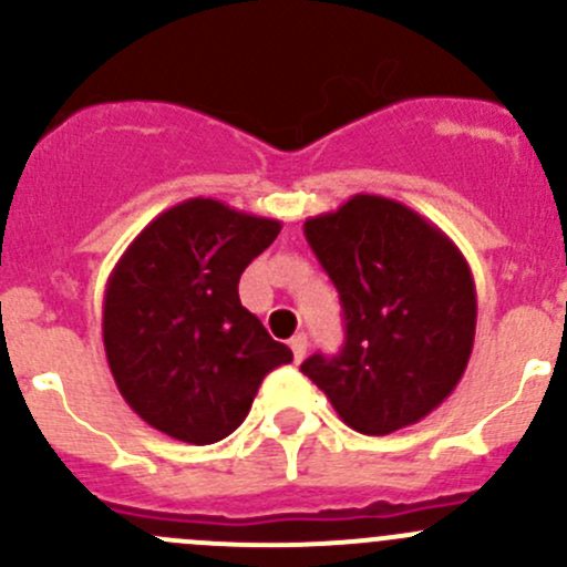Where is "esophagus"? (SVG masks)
I'll return each mask as SVG.
<instances>
[{
	"mask_svg": "<svg viewBox=\"0 0 567 567\" xmlns=\"http://www.w3.org/2000/svg\"><path fill=\"white\" fill-rule=\"evenodd\" d=\"M289 347H291V355H295V361H302V358H306V352H308L306 333H297L295 339L289 341Z\"/></svg>",
	"mask_w": 567,
	"mask_h": 567,
	"instance_id": "obj_1",
	"label": "esophagus"
}]
</instances>
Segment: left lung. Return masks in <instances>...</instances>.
<instances>
[{
  "instance_id": "obj_1",
  "label": "left lung",
  "mask_w": 567,
  "mask_h": 567,
  "mask_svg": "<svg viewBox=\"0 0 567 567\" xmlns=\"http://www.w3.org/2000/svg\"><path fill=\"white\" fill-rule=\"evenodd\" d=\"M306 239L344 308V347L308 374L347 427L389 435L433 413L461 383L476 330L472 267L435 223L383 195L308 217Z\"/></svg>"
}]
</instances>
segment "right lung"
<instances>
[{
	"label": "right lung",
	"instance_id": "obj_1",
	"mask_svg": "<svg viewBox=\"0 0 567 567\" xmlns=\"http://www.w3.org/2000/svg\"><path fill=\"white\" fill-rule=\"evenodd\" d=\"M281 220L189 198L132 239L104 289L101 333L117 391L159 433L206 446L248 416L291 350L239 302V276Z\"/></svg>",
	"mask_w": 567,
	"mask_h": 567
}]
</instances>
